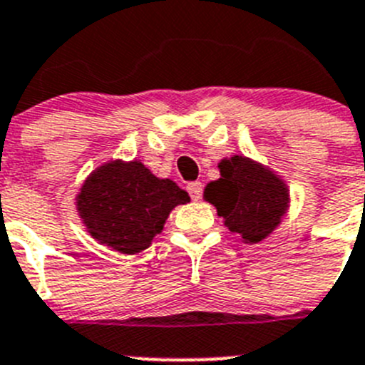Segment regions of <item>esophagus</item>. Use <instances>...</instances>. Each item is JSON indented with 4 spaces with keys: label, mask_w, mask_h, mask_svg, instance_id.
Listing matches in <instances>:
<instances>
[{
    "label": "esophagus",
    "mask_w": 365,
    "mask_h": 365,
    "mask_svg": "<svg viewBox=\"0 0 365 365\" xmlns=\"http://www.w3.org/2000/svg\"><path fill=\"white\" fill-rule=\"evenodd\" d=\"M187 190H189L190 198L196 202V200H200V196H202L203 187H202V183H200V182H190L189 185H187Z\"/></svg>",
    "instance_id": "34e87169"
}]
</instances>
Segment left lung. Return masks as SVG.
Here are the masks:
<instances>
[{
    "instance_id": "obj_1",
    "label": "left lung",
    "mask_w": 365,
    "mask_h": 365,
    "mask_svg": "<svg viewBox=\"0 0 365 365\" xmlns=\"http://www.w3.org/2000/svg\"><path fill=\"white\" fill-rule=\"evenodd\" d=\"M218 169L220 178L207 183L203 198L216 207L229 231L245 244H260L287 212V185L269 167L238 154L222 160Z\"/></svg>"
}]
</instances>
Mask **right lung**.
Returning a JSON list of instances; mask_svg holds the SVG:
<instances>
[{"mask_svg": "<svg viewBox=\"0 0 365 365\" xmlns=\"http://www.w3.org/2000/svg\"><path fill=\"white\" fill-rule=\"evenodd\" d=\"M173 180L156 178L142 162L103 163L76 196L81 222L94 240L123 255L147 249L170 211L189 202Z\"/></svg>", "mask_w": 365, "mask_h": 365, "instance_id": "1", "label": "right lung"}]
</instances>
